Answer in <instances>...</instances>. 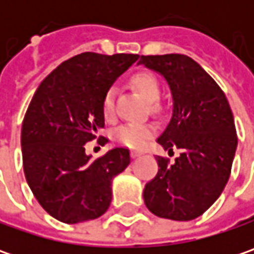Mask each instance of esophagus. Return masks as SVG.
<instances>
[{
  "label": "esophagus",
  "instance_id": "1",
  "mask_svg": "<svg viewBox=\"0 0 254 254\" xmlns=\"http://www.w3.org/2000/svg\"><path fill=\"white\" fill-rule=\"evenodd\" d=\"M140 155H142L141 151H131L132 158H137V157H140Z\"/></svg>",
  "mask_w": 254,
  "mask_h": 254
}]
</instances>
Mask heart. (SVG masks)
Segmentation results:
<instances>
[{
	"label": "heart",
	"mask_w": 254,
	"mask_h": 254,
	"mask_svg": "<svg viewBox=\"0 0 254 254\" xmlns=\"http://www.w3.org/2000/svg\"><path fill=\"white\" fill-rule=\"evenodd\" d=\"M134 87L141 93V96L148 102L158 100L161 94V87L155 76L151 73H137L132 77ZM114 99H116V90L110 87L102 100V112L106 120H112L114 117ZM155 132V127L150 123H126L119 126L113 131V138L119 144L128 148H142L147 141L151 138Z\"/></svg>",
	"instance_id": "1"
}]
</instances>
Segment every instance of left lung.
<instances>
[{"label": "left lung", "instance_id": "obj_1", "mask_svg": "<svg viewBox=\"0 0 254 254\" xmlns=\"http://www.w3.org/2000/svg\"><path fill=\"white\" fill-rule=\"evenodd\" d=\"M138 64L161 73L174 100L172 117L158 137L175 161L157 157L158 174L144 188L145 206L172 220L200 216L228 184L238 135L228 99L199 64L187 55L141 56Z\"/></svg>", "mask_w": 254, "mask_h": 254}]
</instances>
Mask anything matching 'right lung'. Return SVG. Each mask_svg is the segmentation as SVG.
<instances>
[{"label":"right lung","mask_w":254,"mask_h":254,"mask_svg":"<svg viewBox=\"0 0 254 254\" xmlns=\"http://www.w3.org/2000/svg\"><path fill=\"white\" fill-rule=\"evenodd\" d=\"M137 59L132 54L76 55L36 89L22 123V164L34 196L55 219L79 223L109 209L112 181L130 164V152L116 147L92 160L84 144L104 127L106 92ZM106 141L102 135L97 140Z\"/></svg>","instance_id":"add662e5"}]
</instances>
